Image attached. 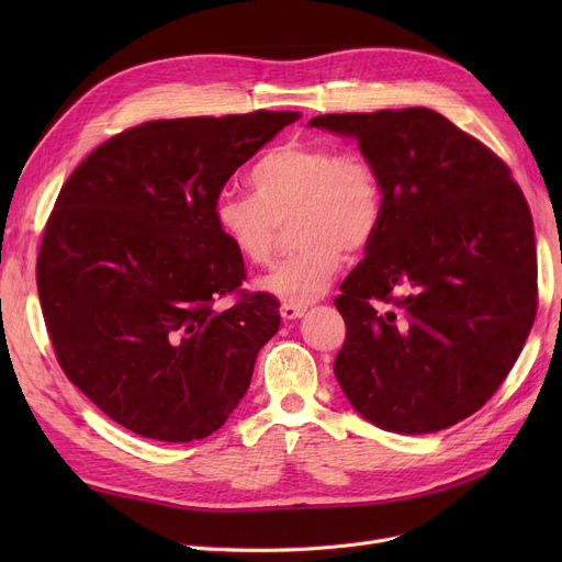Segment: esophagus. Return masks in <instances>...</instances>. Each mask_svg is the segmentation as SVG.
I'll return each instance as SVG.
<instances>
[{"instance_id": "34e87169", "label": "esophagus", "mask_w": 562, "mask_h": 562, "mask_svg": "<svg viewBox=\"0 0 562 562\" xmlns=\"http://www.w3.org/2000/svg\"><path fill=\"white\" fill-rule=\"evenodd\" d=\"M280 314H282V318H284V321H296V318L305 316V307H301V305H289V303H284V305L280 307Z\"/></svg>"}]
</instances>
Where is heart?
<instances>
[{"label": "heart", "mask_w": 562, "mask_h": 562, "mask_svg": "<svg viewBox=\"0 0 562 562\" xmlns=\"http://www.w3.org/2000/svg\"><path fill=\"white\" fill-rule=\"evenodd\" d=\"M250 193H221L214 223L227 246L252 266L271 259L282 225L293 221L296 255L276 263L257 289L289 305H310L337 278L344 250L362 252L382 221L373 164L326 143H282L250 170Z\"/></svg>", "instance_id": "1"}]
</instances>
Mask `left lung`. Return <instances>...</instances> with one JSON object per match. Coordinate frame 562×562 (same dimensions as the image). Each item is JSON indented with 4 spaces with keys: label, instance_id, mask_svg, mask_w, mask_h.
<instances>
[{
    "label": "left lung",
    "instance_id": "1",
    "mask_svg": "<svg viewBox=\"0 0 562 562\" xmlns=\"http://www.w3.org/2000/svg\"><path fill=\"white\" fill-rule=\"evenodd\" d=\"M310 127L358 140L382 187L375 239L335 301L346 321L339 387L382 430H445L492 398L533 328L524 193L504 161L432 109L326 113Z\"/></svg>",
    "mask_w": 562,
    "mask_h": 562
}]
</instances>
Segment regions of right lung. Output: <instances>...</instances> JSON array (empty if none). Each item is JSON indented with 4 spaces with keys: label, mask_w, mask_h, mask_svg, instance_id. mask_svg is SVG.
<instances>
[{
    "label": "right lung",
    "mask_w": 562,
    "mask_h": 562,
    "mask_svg": "<svg viewBox=\"0 0 562 562\" xmlns=\"http://www.w3.org/2000/svg\"><path fill=\"white\" fill-rule=\"evenodd\" d=\"M299 111L175 117L102 143L68 177L36 266L56 358L106 417L159 441L218 430L280 328L266 293L227 310L244 259L214 223L234 170Z\"/></svg>",
    "instance_id": "add662e5"
}]
</instances>
